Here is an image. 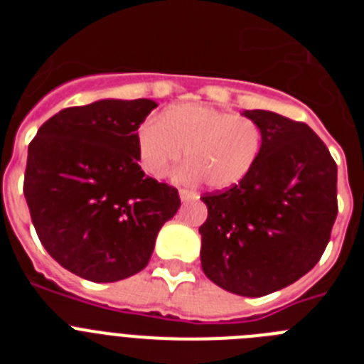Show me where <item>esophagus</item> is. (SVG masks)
<instances>
[{"instance_id":"1","label":"esophagus","mask_w":364,"mask_h":364,"mask_svg":"<svg viewBox=\"0 0 364 364\" xmlns=\"http://www.w3.org/2000/svg\"><path fill=\"white\" fill-rule=\"evenodd\" d=\"M178 195H180V200L182 202H191V200H197L198 198L197 193L189 191V189H180Z\"/></svg>"}]
</instances>
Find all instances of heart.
I'll use <instances>...</instances> for the list:
<instances>
[{"mask_svg":"<svg viewBox=\"0 0 364 364\" xmlns=\"http://www.w3.org/2000/svg\"><path fill=\"white\" fill-rule=\"evenodd\" d=\"M264 134L253 118L231 114L200 104L173 105L160 120L138 129V160L147 175L164 178L186 156L178 169L182 182H200L210 189H228L242 182L262 151Z\"/></svg>","mask_w":364,"mask_h":364,"instance_id":"heart-1","label":"heart"}]
</instances>
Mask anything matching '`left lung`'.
<instances>
[{"mask_svg":"<svg viewBox=\"0 0 364 364\" xmlns=\"http://www.w3.org/2000/svg\"><path fill=\"white\" fill-rule=\"evenodd\" d=\"M264 142L246 178L205 193L200 262L231 294L262 297L306 275L326 250L337 217V164L302 122L244 111Z\"/></svg>","mask_w":364,"mask_h":364,"instance_id":"1","label":"left lung"}]
</instances>
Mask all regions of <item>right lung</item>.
<instances>
[{
    "mask_svg": "<svg viewBox=\"0 0 364 364\" xmlns=\"http://www.w3.org/2000/svg\"><path fill=\"white\" fill-rule=\"evenodd\" d=\"M154 107L147 98L67 107L28 144L32 224L49 255L78 277L114 282L142 272L178 211L176 188L138 166V127Z\"/></svg>",
    "mask_w": 364,
    "mask_h": 364,
    "instance_id": "add662e5",
    "label": "right lung"
}]
</instances>
